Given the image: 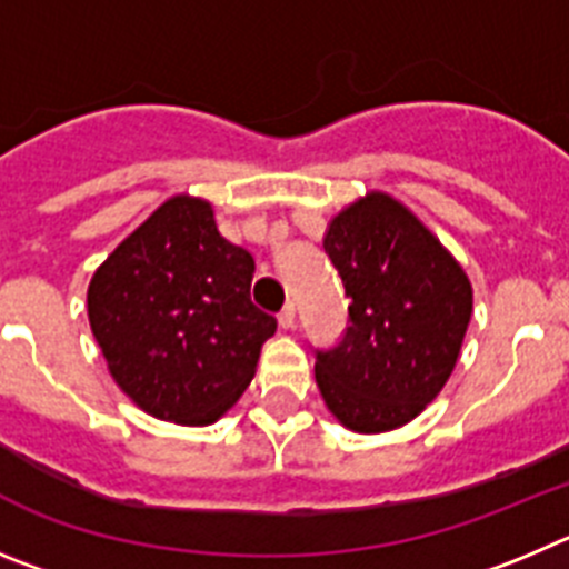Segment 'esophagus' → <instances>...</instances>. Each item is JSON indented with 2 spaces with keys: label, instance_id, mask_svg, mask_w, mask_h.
Masks as SVG:
<instances>
[{
  "label": "esophagus",
  "instance_id": "1",
  "mask_svg": "<svg viewBox=\"0 0 569 569\" xmlns=\"http://www.w3.org/2000/svg\"><path fill=\"white\" fill-rule=\"evenodd\" d=\"M280 329H295V303H286L283 311L278 315Z\"/></svg>",
  "mask_w": 569,
  "mask_h": 569
}]
</instances>
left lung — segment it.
<instances>
[{
	"instance_id": "1",
	"label": "left lung",
	"mask_w": 569,
	"mask_h": 569,
	"mask_svg": "<svg viewBox=\"0 0 569 569\" xmlns=\"http://www.w3.org/2000/svg\"><path fill=\"white\" fill-rule=\"evenodd\" d=\"M322 249L351 303L342 340L315 351L317 388L351 431H393L433 402L457 366L473 311L470 280L386 192L342 209Z\"/></svg>"
}]
</instances>
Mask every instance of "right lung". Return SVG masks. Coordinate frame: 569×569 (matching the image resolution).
Wrapping results in <instances>:
<instances>
[{"instance_id": "1", "label": "right lung", "mask_w": 569, "mask_h": 569, "mask_svg": "<svg viewBox=\"0 0 569 569\" xmlns=\"http://www.w3.org/2000/svg\"><path fill=\"white\" fill-rule=\"evenodd\" d=\"M254 258L218 232L212 203L163 201L96 269L87 315L107 368L147 413L209 425L252 382L278 329L249 297Z\"/></svg>"}]
</instances>
